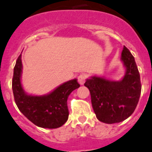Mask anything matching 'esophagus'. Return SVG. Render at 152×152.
<instances>
[{
  "mask_svg": "<svg viewBox=\"0 0 152 152\" xmlns=\"http://www.w3.org/2000/svg\"><path fill=\"white\" fill-rule=\"evenodd\" d=\"M87 76L86 75V74L84 73H82L80 74V76H78V82L79 83H80V85H83V83H85V81H86V80H87Z\"/></svg>",
  "mask_w": 152,
  "mask_h": 152,
  "instance_id": "1",
  "label": "esophagus"
}]
</instances>
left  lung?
<instances>
[{
	"instance_id": "1",
	"label": "left lung",
	"mask_w": 152,
	"mask_h": 152,
	"mask_svg": "<svg viewBox=\"0 0 152 152\" xmlns=\"http://www.w3.org/2000/svg\"><path fill=\"white\" fill-rule=\"evenodd\" d=\"M121 61L126 69L122 80L113 81L94 76L84 83L90 91L92 107L102 123H120L133 114L141 92L140 73L134 57L124 46Z\"/></svg>"
}]
</instances>
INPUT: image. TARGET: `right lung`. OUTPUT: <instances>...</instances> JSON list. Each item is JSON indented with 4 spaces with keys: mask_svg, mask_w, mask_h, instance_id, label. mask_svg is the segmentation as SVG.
<instances>
[{
    "mask_svg": "<svg viewBox=\"0 0 152 152\" xmlns=\"http://www.w3.org/2000/svg\"><path fill=\"white\" fill-rule=\"evenodd\" d=\"M22 71L20 55L16 61L12 79L15 102L19 111L39 127L55 129L64 125L69 118L68 97L71 92L80 87L77 80H69L45 95H31L26 93L23 88Z\"/></svg>",
    "mask_w": 152,
    "mask_h": 152,
    "instance_id": "1",
    "label": "right lung"
}]
</instances>
